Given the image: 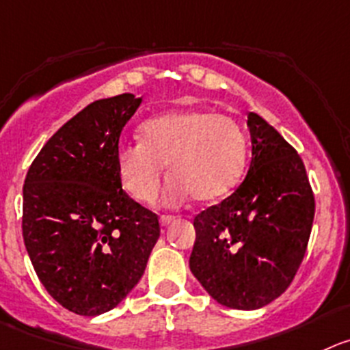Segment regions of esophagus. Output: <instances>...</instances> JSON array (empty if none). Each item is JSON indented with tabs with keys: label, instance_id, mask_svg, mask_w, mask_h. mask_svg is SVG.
<instances>
[{
	"label": "esophagus",
	"instance_id": "1",
	"mask_svg": "<svg viewBox=\"0 0 350 350\" xmlns=\"http://www.w3.org/2000/svg\"><path fill=\"white\" fill-rule=\"evenodd\" d=\"M160 226H169V224L174 221V217L172 215H160Z\"/></svg>",
	"mask_w": 350,
	"mask_h": 350
}]
</instances>
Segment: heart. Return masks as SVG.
Returning <instances> with one entry per match:
<instances>
[{
    "label": "heart",
    "instance_id": "obj_1",
    "mask_svg": "<svg viewBox=\"0 0 350 350\" xmlns=\"http://www.w3.org/2000/svg\"><path fill=\"white\" fill-rule=\"evenodd\" d=\"M247 164V136L237 120L207 110L159 113L139 126V143L116 152L124 191L138 202L155 197L167 165L164 202L181 204L195 197L212 204L240 185Z\"/></svg>",
    "mask_w": 350,
    "mask_h": 350
}]
</instances>
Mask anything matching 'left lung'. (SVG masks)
I'll return each instance as SVG.
<instances>
[{"label":"left lung","instance_id":"1","mask_svg":"<svg viewBox=\"0 0 350 350\" xmlns=\"http://www.w3.org/2000/svg\"><path fill=\"white\" fill-rule=\"evenodd\" d=\"M252 162L243 183L195 217L190 269L208 295L254 311L278 299L304 259L314 195L299 153L250 112Z\"/></svg>","mask_w":350,"mask_h":350}]
</instances>
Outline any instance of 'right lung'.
Returning a JSON list of instances; mask_svg holds the SVG:
<instances>
[{
	"mask_svg": "<svg viewBox=\"0 0 350 350\" xmlns=\"http://www.w3.org/2000/svg\"><path fill=\"white\" fill-rule=\"evenodd\" d=\"M142 101H93L48 139L25 178V249L42 286L76 314L117 308L160 237L157 215L124 193L116 169L120 133Z\"/></svg>",
	"mask_w": 350,
	"mask_h": 350,
	"instance_id": "obj_1",
	"label": "right lung"
}]
</instances>
